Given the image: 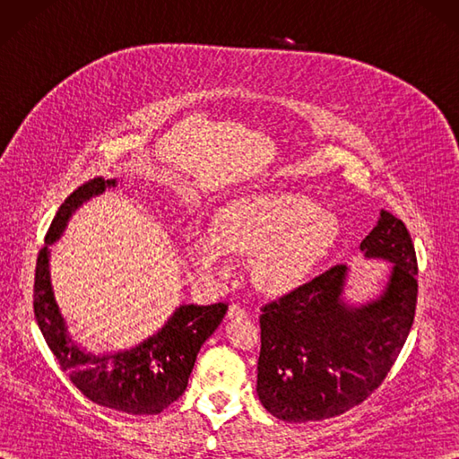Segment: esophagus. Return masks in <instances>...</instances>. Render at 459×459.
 <instances>
[{"label": "esophagus", "mask_w": 459, "mask_h": 459, "mask_svg": "<svg viewBox=\"0 0 459 459\" xmlns=\"http://www.w3.org/2000/svg\"><path fill=\"white\" fill-rule=\"evenodd\" d=\"M227 316L230 319H245L248 316V311H247V307H242L240 304H230Z\"/></svg>", "instance_id": "esophagus-1"}]
</instances>
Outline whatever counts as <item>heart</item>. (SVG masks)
Segmentation results:
<instances>
[{"instance_id": "heart-1", "label": "heart", "mask_w": 459, "mask_h": 459, "mask_svg": "<svg viewBox=\"0 0 459 459\" xmlns=\"http://www.w3.org/2000/svg\"><path fill=\"white\" fill-rule=\"evenodd\" d=\"M341 235L333 212L298 193H252L212 217V237L191 235L187 250L203 272H219L224 252L252 258V278L266 294H288L311 276Z\"/></svg>"}]
</instances>
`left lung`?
I'll use <instances>...</instances> for the list:
<instances>
[{"label":"left lung","mask_w":459,"mask_h":459,"mask_svg":"<svg viewBox=\"0 0 459 459\" xmlns=\"http://www.w3.org/2000/svg\"><path fill=\"white\" fill-rule=\"evenodd\" d=\"M360 250L393 262L377 299L349 306L347 266L337 264L262 307L256 393L280 420H324L367 401L406 343L418 298L411 232L380 211Z\"/></svg>","instance_id":"obj_1"}]
</instances>
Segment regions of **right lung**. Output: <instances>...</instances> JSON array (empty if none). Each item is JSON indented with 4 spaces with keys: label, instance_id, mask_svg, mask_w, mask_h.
<instances>
[{
    "label": "right lung",
    "instance_id": "add662e5",
    "mask_svg": "<svg viewBox=\"0 0 459 459\" xmlns=\"http://www.w3.org/2000/svg\"><path fill=\"white\" fill-rule=\"evenodd\" d=\"M114 185L116 179L86 181L56 211L47 230L45 247L37 256L33 309L48 349L89 401L126 414L152 416L163 412L185 393L201 345L219 327L229 306L222 301L212 306H179L158 333L118 353L91 355L68 337L51 286L48 245L63 235L71 214L84 201Z\"/></svg>",
    "mask_w": 459,
    "mask_h": 459
}]
</instances>
